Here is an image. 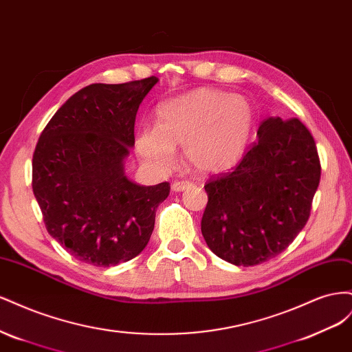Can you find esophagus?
<instances>
[{
    "instance_id": "esophagus-1",
    "label": "esophagus",
    "mask_w": 352,
    "mask_h": 352,
    "mask_svg": "<svg viewBox=\"0 0 352 352\" xmlns=\"http://www.w3.org/2000/svg\"><path fill=\"white\" fill-rule=\"evenodd\" d=\"M192 186H194V184L188 182V180H186V182H175L172 185V190H173V192H184V190L192 188Z\"/></svg>"
}]
</instances>
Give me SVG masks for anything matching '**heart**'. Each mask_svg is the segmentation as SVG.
I'll return each mask as SVG.
<instances>
[{"label":"heart","mask_w":352,"mask_h":352,"mask_svg":"<svg viewBox=\"0 0 352 352\" xmlns=\"http://www.w3.org/2000/svg\"><path fill=\"white\" fill-rule=\"evenodd\" d=\"M255 127L252 102L232 92L198 88L170 98L157 109V126L136 133L135 148L155 172L173 166L176 148L202 175H219L236 167Z\"/></svg>","instance_id":"b5f03b06"}]
</instances>
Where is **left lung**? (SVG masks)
<instances>
[{"label": "left lung", "instance_id": "left-lung-1", "mask_svg": "<svg viewBox=\"0 0 352 352\" xmlns=\"http://www.w3.org/2000/svg\"><path fill=\"white\" fill-rule=\"evenodd\" d=\"M318 182L310 131L298 119L267 117L239 166L204 186L201 232L208 248L243 267L276 257L304 229Z\"/></svg>", "mask_w": 352, "mask_h": 352}]
</instances>
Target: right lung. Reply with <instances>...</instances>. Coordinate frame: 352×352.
Segmentation results:
<instances>
[{
  "label": "right lung",
  "mask_w": 352,
  "mask_h": 352,
  "mask_svg": "<svg viewBox=\"0 0 352 352\" xmlns=\"http://www.w3.org/2000/svg\"><path fill=\"white\" fill-rule=\"evenodd\" d=\"M158 78L92 83L61 105L32 160V188L50 235L74 258L110 267L140 255L170 186L138 185L124 160L135 119Z\"/></svg>",
  "instance_id": "add662e5"
}]
</instances>
